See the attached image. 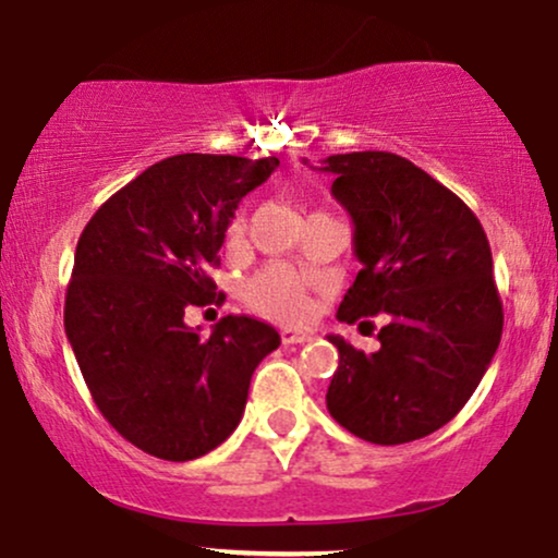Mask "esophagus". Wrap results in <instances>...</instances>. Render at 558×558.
<instances>
[{
  "label": "esophagus",
  "mask_w": 558,
  "mask_h": 558,
  "mask_svg": "<svg viewBox=\"0 0 558 558\" xmlns=\"http://www.w3.org/2000/svg\"><path fill=\"white\" fill-rule=\"evenodd\" d=\"M311 339H313V333H307V331H298V329L281 331V342L284 344H305V342H311Z\"/></svg>",
  "instance_id": "obj_1"
}]
</instances>
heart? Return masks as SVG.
<instances>
[{
  "label": "heart",
  "mask_w": 558,
  "mask_h": 558,
  "mask_svg": "<svg viewBox=\"0 0 558 558\" xmlns=\"http://www.w3.org/2000/svg\"><path fill=\"white\" fill-rule=\"evenodd\" d=\"M240 229L242 219L238 216L229 232L238 234ZM245 300L258 313L279 320H305L313 313V298L307 284L284 266H268L266 271L247 281Z\"/></svg>",
  "instance_id": "b5f03b06"
}]
</instances>
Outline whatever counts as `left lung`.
<instances>
[{"label": "left lung", "instance_id": "1", "mask_svg": "<svg viewBox=\"0 0 558 558\" xmlns=\"http://www.w3.org/2000/svg\"><path fill=\"white\" fill-rule=\"evenodd\" d=\"M320 163L355 225L363 264L337 318H389L376 352L329 333L339 368L326 408L371 444L415 441L468 404L499 350L504 311L488 238L449 187L402 156L355 150Z\"/></svg>", "mask_w": 558, "mask_h": 558}]
</instances>
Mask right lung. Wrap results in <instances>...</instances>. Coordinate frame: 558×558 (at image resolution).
<instances>
[{"label": "right lung", "instance_id": "1", "mask_svg": "<svg viewBox=\"0 0 558 558\" xmlns=\"http://www.w3.org/2000/svg\"><path fill=\"white\" fill-rule=\"evenodd\" d=\"M277 156L180 154L104 203L77 240L64 331L96 408L137 449L198 460L245 412L253 371L279 331L225 316L203 339L185 311L208 305L227 227L240 201L271 177Z\"/></svg>", "mask_w": 558, "mask_h": 558}]
</instances>
